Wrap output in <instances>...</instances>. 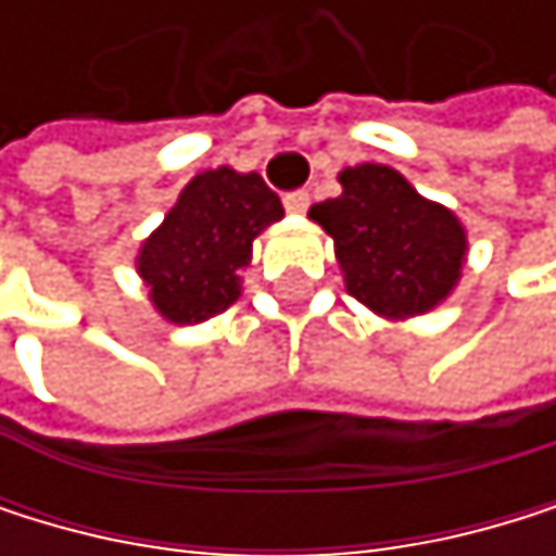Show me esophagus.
Instances as JSON below:
<instances>
[{"mask_svg": "<svg viewBox=\"0 0 556 556\" xmlns=\"http://www.w3.org/2000/svg\"><path fill=\"white\" fill-rule=\"evenodd\" d=\"M283 206H287V213H306L309 210V193H306V189H293V193L283 197Z\"/></svg>", "mask_w": 556, "mask_h": 556, "instance_id": "esophagus-1", "label": "esophagus"}]
</instances>
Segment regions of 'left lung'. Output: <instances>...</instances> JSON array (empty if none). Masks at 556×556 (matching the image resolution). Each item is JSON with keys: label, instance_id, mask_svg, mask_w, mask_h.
<instances>
[{"label": "left lung", "instance_id": "obj_1", "mask_svg": "<svg viewBox=\"0 0 556 556\" xmlns=\"http://www.w3.org/2000/svg\"><path fill=\"white\" fill-rule=\"evenodd\" d=\"M343 193L316 203L346 276V290L383 316H414L454 290L467 253L451 210L424 200L390 166L363 163L340 173Z\"/></svg>", "mask_w": 556, "mask_h": 556}]
</instances>
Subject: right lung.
<instances>
[{
	"label": "right lung",
	"mask_w": 556,
	"mask_h": 556,
	"mask_svg": "<svg viewBox=\"0 0 556 556\" xmlns=\"http://www.w3.org/2000/svg\"><path fill=\"white\" fill-rule=\"evenodd\" d=\"M283 216V203L256 173L226 166L189 182L163 226L142 243L139 273L156 309L173 324H203L240 296L260 229Z\"/></svg>",
	"instance_id": "1"
}]
</instances>
